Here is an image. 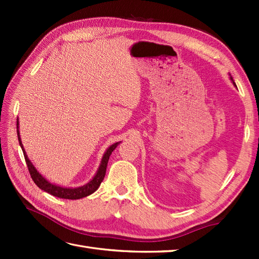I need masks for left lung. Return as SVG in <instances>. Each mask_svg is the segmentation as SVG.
<instances>
[{"label": "left lung", "instance_id": "left-lung-1", "mask_svg": "<svg viewBox=\"0 0 259 259\" xmlns=\"http://www.w3.org/2000/svg\"><path fill=\"white\" fill-rule=\"evenodd\" d=\"M229 75H230V74H229ZM229 78H230V80H232V82H233V84H234V85L236 87V83H235V82H234V80H233V78H232V75H230V76H229Z\"/></svg>", "mask_w": 259, "mask_h": 259}]
</instances>
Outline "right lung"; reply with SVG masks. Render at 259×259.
Instances as JSON below:
<instances>
[{"label":"right lung","mask_w":259,"mask_h":259,"mask_svg":"<svg viewBox=\"0 0 259 259\" xmlns=\"http://www.w3.org/2000/svg\"><path fill=\"white\" fill-rule=\"evenodd\" d=\"M19 128H20V126H19V118H18V121H16V129H18L19 144L22 148V151H23V155H24V158H25L27 168H29V172L31 175L33 181H34L35 185L40 189L47 191L48 194H50L54 197L63 198V199H71V200L81 199V198L93 194V192H95L99 188V187H100L102 180L104 178V176H106L107 164H108V161H109L110 155H111L112 151L115 149V148H117V146L121 142V141H119V142H115V144H112L106 150V152L103 153L101 162H100V166H99L96 175L93 176L90 181H88V183L83 186L75 187V188H73V187H63V186H60V185H57V184H52L47 178L43 177V176L40 172L37 171V170L34 167V164L31 162L29 157H27L26 152H25L24 148H23V145H22Z\"/></svg>","instance_id":"obj_1"}]
</instances>
